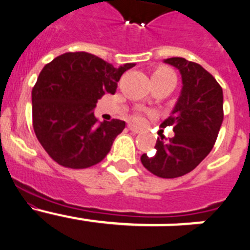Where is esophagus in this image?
Instances as JSON below:
<instances>
[{"mask_svg": "<svg viewBox=\"0 0 250 250\" xmlns=\"http://www.w3.org/2000/svg\"><path fill=\"white\" fill-rule=\"evenodd\" d=\"M128 129H129V131L132 132V133H141V129L140 128H137V127H134V125H128Z\"/></svg>", "mask_w": 250, "mask_h": 250, "instance_id": "esophagus-1", "label": "esophagus"}]
</instances>
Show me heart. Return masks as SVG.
<instances>
[{
  "label": "heart",
  "mask_w": 250,
  "mask_h": 250,
  "mask_svg": "<svg viewBox=\"0 0 250 250\" xmlns=\"http://www.w3.org/2000/svg\"><path fill=\"white\" fill-rule=\"evenodd\" d=\"M164 80H175L176 82V75L168 68H157L152 74V82H164ZM145 119H146V113L142 110H138L132 114V121L138 125L145 123Z\"/></svg>",
  "instance_id": "heart-1"
}]
</instances>
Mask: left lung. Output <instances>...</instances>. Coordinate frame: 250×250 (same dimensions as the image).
Listing matches in <instances>:
<instances>
[{"label":"left lung","mask_w":250,"mask_h":250,"mask_svg":"<svg viewBox=\"0 0 250 250\" xmlns=\"http://www.w3.org/2000/svg\"><path fill=\"white\" fill-rule=\"evenodd\" d=\"M165 62L181 73L182 90L171 114L161 125H172L175 136H160L156 153H143L141 162L149 172L162 179H175L191 172L209 155L220 131L223 89L211 74L194 62L170 58Z\"/></svg>","instance_id":"obj_1"}]
</instances>
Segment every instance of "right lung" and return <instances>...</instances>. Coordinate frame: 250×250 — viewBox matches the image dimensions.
Listing matches in <instances>:
<instances>
[{
  "instance_id": "add662e5",
  "label": "right lung",
  "mask_w": 250,
  "mask_h": 250,
  "mask_svg": "<svg viewBox=\"0 0 250 250\" xmlns=\"http://www.w3.org/2000/svg\"><path fill=\"white\" fill-rule=\"evenodd\" d=\"M133 66L114 68L84 51L65 53L45 65L32 88V125L54 161L86 168L107 156L125 122H99L93 109L105 93H116L117 82Z\"/></svg>"
}]
</instances>
